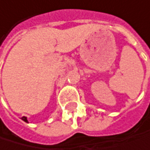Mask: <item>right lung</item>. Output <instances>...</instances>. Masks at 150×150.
Instances as JSON below:
<instances>
[{"label": "right lung", "instance_id": "obj_1", "mask_svg": "<svg viewBox=\"0 0 150 150\" xmlns=\"http://www.w3.org/2000/svg\"><path fill=\"white\" fill-rule=\"evenodd\" d=\"M21 119H22V120H24L25 122H28V120H27V118H26V117H22Z\"/></svg>", "mask_w": 150, "mask_h": 150}]
</instances>
